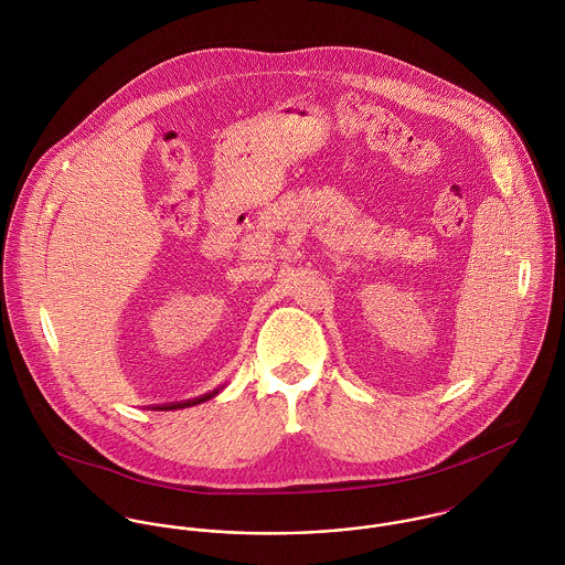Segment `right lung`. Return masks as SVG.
<instances>
[{"label": "right lung", "instance_id": "right-lung-1", "mask_svg": "<svg viewBox=\"0 0 565 565\" xmlns=\"http://www.w3.org/2000/svg\"><path fill=\"white\" fill-rule=\"evenodd\" d=\"M217 392H213V394H206V396H200V398H195V401H186V403H175V404H164V406H159L162 411H173V408H184V406H193V404L204 403V401H211L213 396H215Z\"/></svg>", "mask_w": 565, "mask_h": 565}]
</instances>
